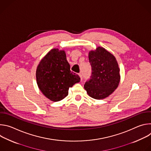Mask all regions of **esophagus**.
Masks as SVG:
<instances>
[{
	"label": "esophagus",
	"mask_w": 151,
	"mask_h": 151,
	"mask_svg": "<svg viewBox=\"0 0 151 151\" xmlns=\"http://www.w3.org/2000/svg\"><path fill=\"white\" fill-rule=\"evenodd\" d=\"M79 77H80V78H81V80L82 81V74H81V73H79Z\"/></svg>",
	"instance_id": "34e87169"
}]
</instances>
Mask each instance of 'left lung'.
Listing matches in <instances>:
<instances>
[{"label":"left lung","mask_w":151,"mask_h":151,"mask_svg":"<svg viewBox=\"0 0 151 151\" xmlns=\"http://www.w3.org/2000/svg\"><path fill=\"white\" fill-rule=\"evenodd\" d=\"M92 72L84 88L93 99H103L116 89L120 81L119 68L115 57L102 47L91 51L88 55Z\"/></svg>","instance_id":"8db88e82"}]
</instances>
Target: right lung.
Returning <instances> with one entry per match:
<instances>
[{
    "label": "right lung",
    "mask_w": 151,
    "mask_h": 151,
    "mask_svg": "<svg viewBox=\"0 0 151 151\" xmlns=\"http://www.w3.org/2000/svg\"><path fill=\"white\" fill-rule=\"evenodd\" d=\"M36 77L41 92L53 101L65 98L69 88L80 81L79 75L70 70L65 51L56 48L51 50L41 60Z\"/></svg>",
    "instance_id": "add662e5"
}]
</instances>
